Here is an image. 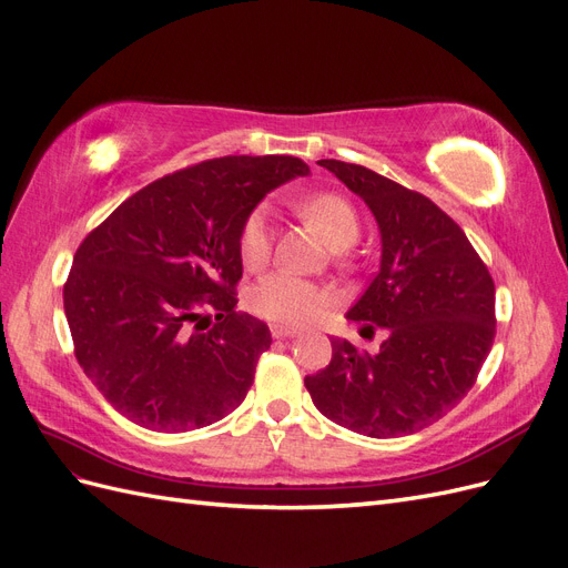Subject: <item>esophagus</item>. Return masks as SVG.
<instances>
[{
  "instance_id": "1",
  "label": "esophagus",
  "mask_w": 568,
  "mask_h": 568,
  "mask_svg": "<svg viewBox=\"0 0 568 568\" xmlns=\"http://www.w3.org/2000/svg\"><path fill=\"white\" fill-rule=\"evenodd\" d=\"M270 332L274 338H294L298 334V329H294V326H282V324H272Z\"/></svg>"
}]
</instances>
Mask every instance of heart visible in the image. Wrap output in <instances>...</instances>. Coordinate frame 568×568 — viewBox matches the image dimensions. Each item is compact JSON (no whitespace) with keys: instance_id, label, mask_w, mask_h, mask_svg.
Listing matches in <instances>:
<instances>
[{"instance_id":"heart-1","label":"heart","mask_w":568,"mask_h":568,"mask_svg":"<svg viewBox=\"0 0 568 568\" xmlns=\"http://www.w3.org/2000/svg\"><path fill=\"white\" fill-rule=\"evenodd\" d=\"M303 215L313 222L332 248H348L359 234L355 205L338 194H317L301 203ZM272 248L270 209L257 205L244 220L239 234V253L248 270L267 263ZM251 307L267 322L301 326L320 320L332 305V294L315 282H307L288 272H272L251 288Z\"/></svg>"}]
</instances>
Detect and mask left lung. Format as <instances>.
<instances>
[{"mask_svg": "<svg viewBox=\"0 0 568 568\" xmlns=\"http://www.w3.org/2000/svg\"><path fill=\"white\" fill-rule=\"evenodd\" d=\"M317 163L363 199L379 225V272L346 317L363 324L359 334L382 326L386 338L376 355L332 338V363L305 376V388L326 419L355 434H417L469 393L490 353L493 277L434 201L363 165Z\"/></svg>", "mask_w": 568, "mask_h": 568, "instance_id": "obj_1", "label": "left lung"}]
</instances>
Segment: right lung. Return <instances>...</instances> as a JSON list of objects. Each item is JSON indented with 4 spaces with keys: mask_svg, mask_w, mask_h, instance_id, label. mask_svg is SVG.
<instances>
[{
    "mask_svg": "<svg viewBox=\"0 0 568 568\" xmlns=\"http://www.w3.org/2000/svg\"><path fill=\"white\" fill-rule=\"evenodd\" d=\"M294 156H225L146 184L88 234L63 286L75 357L101 395L151 432H192L242 405L267 324L236 313L239 234Z\"/></svg>",
    "mask_w": 568,
    "mask_h": 568,
    "instance_id": "right-lung-1",
    "label": "right lung"
}]
</instances>
